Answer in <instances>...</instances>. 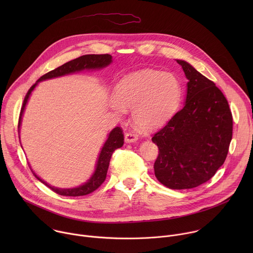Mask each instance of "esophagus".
I'll return each mask as SVG.
<instances>
[{"mask_svg":"<svg viewBox=\"0 0 253 253\" xmlns=\"http://www.w3.org/2000/svg\"><path fill=\"white\" fill-rule=\"evenodd\" d=\"M138 140V135L135 133H126L125 135V141L128 143H132Z\"/></svg>","mask_w":253,"mask_h":253,"instance_id":"34e87169","label":"esophagus"}]
</instances>
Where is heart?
Wrapping results in <instances>:
<instances>
[{"label":"heart","mask_w":253,"mask_h":253,"mask_svg":"<svg viewBox=\"0 0 253 253\" xmlns=\"http://www.w3.org/2000/svg\"><path fill=\"white\" fill-rule=\"evenodd\" d=\"M182 84L171 73L143 70L118 83L109 107L118 115L132 109L133 122L144 130L165 125L176 113L182 100Z\"/></svg>","instance_id":"1"}]
</instances>
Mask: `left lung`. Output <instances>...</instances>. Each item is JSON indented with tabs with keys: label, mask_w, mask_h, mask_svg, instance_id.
Here are the masks:
<instances>
[{
	"label": "left lung",
	"mask_w": 253,
	"mask_h": 253,
	"mask_svg": "<svg viewBox=\"0 0 253 253\" xmlns=\"http://www.w3.org/2000/svg\"><path fill=\"white\" fill-rule=\"evenodd\" d=\"M188 79L185 105L157 131L154 172L171 189L197 187L224 163L232 139V114L223 93L190 64L176 60Z\"/></svg>",
	"instance_id": "8db88e82"
}]
</instances>
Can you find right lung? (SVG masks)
<instances>
[{"instance_id":"obj_1","label":"right lung","mask_w":253,"mask_h":253,"mask_svg":"<svg viewBox=\"0 0 253 253\" xmlns=\"http://www.w3.org/2000/svg\"><path fill=\"white\" fill-rule=\"evenodd\" d=\"M111 62H112V56L109 55V54L84 55V56H81L79 58H76L74 60L69 61V62L63 64L62 66L48 72L47 74L40 77L38 79V81L36 82L29 89L28 93L25 96L23 106L21 108L20 117H19V124H18L19 132H20L22 116H23V113H24V110H25L26 104L28 102V99H29L32 91L34 90V88L38 85L39 82L47 80V79H52V78H56V77L75 73V72H79V71H82V70H85V69H87V70L102 69V68L109 65ZM123 144H124L123 130L120 127H116L110 132L109 136H108V139L106 140V142L104 144V146H103V148L100 152V155H99V158H98V161H97V165H96V169H95L94 174L88 180V182H86L84 185H81V186L76 187V188L62 189V188H57V187H54V186H50L48 183H46L44 181V180H42L39 176L35 174V172L31 169V166H30V169L32 170V172H33V174L35 175L36 178L40 180V181L43 184H45L47 187H49L51 190H53L55 193H57L59 195H63V196H83V195H87V194H90L93 191H95L97 188H99L102 185V183L105 181L111 156H112L113 152L116 149L123 146Z\"/></svg>"}]
</instances>
